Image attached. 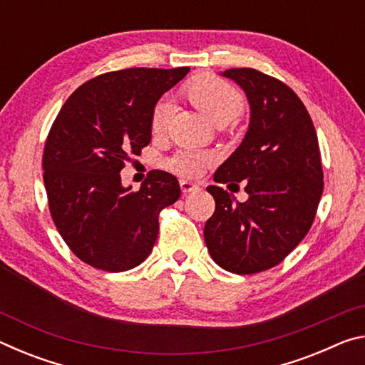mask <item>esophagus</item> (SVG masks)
I'll list each match as a JSON object with an SVG mask.
<instances>
[{
    "mask_svg": "<svg viewBox=\"0 0 365 365\" xmlns=\"http://www.w3.org/2000/svg\"><path fill=\"white\" fill-rule=\"evenodd\" d=\"M180 188L185 195L187 193H196V191H200V187H197L196 183L190 182V180H180Z\"/></svg>",
    "mask_w": 365,
    "mask_h": 365,
    "instance_id": "esophagus-1",
    "label": "esophagus"
}]
</instances>
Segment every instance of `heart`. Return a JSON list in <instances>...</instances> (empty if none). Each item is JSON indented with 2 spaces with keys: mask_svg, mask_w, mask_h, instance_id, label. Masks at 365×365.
I'll list each match as a JSON object with an SVG mask.
<instances>
[{
  "mask_svg": "<svg viewBox=\"0 0 365 365\" xmlns=\"http://www.w3.org/2000/svg\"><path fill=\"white\" fill-rule=\"evenodd\" d=\"M187 96L195 106L202 110L209 119L215 123H228L245 110V96L217 77H200L195 78L187 86ZM170 103L159 100L151 110L150 125L153 133H163L169 125ZM214 160L212 153L197 150H180L174 156L165 160V168L182 177H196L202 169Z\"/></svg>",
  "mask_w": 365,
  "mask_h": 365,
  "instance_id": "heart-1",
  "label": "heart"
}]
</instances>
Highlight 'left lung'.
Segmentation results:
<instances>
[{"instance_id":"8db88e82","label":"left lung","mask_w":365,"mask_h":365,"mask_svg":"<svg viewBox=\"0 0 365 365\" xmlns=\"http://www.w3.org/2000/svg\"><path fill=\"white\" fill-rule=\"evenodd\" d=\"M222 76L242 86L251 117L245 138L214 174L217 183L238 188L235 201L211 185L215 211L205 225V242L222 269L257 274L280 264L311 228L324 191L319 141L298 95L280 80L256 69H228Z\"/></svg>"}]
</instances>
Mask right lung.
I'll use <instances>...</instances> for the list:
<instances>
[{
    "label": "right lung",
    "mask_w": 365,
    "mask_h": 365,
    "mask_svg": "<svg viewBox=\"0 0 365 365\" xmlns=\"http://www.w3.org/2000/svg\"><path fill=\"white\" fill-rule=\"evenodd\" d=\"M188 67H133L98 76L67 98L43 151L49 212L80 261L106 272L137 267L159 233V212L178 200L180 185L151 170L138 191L123 188L128 154L151 141L154 104Z\"/></svg>",
    "instance_id": "obj_1"
}]
</instances>
